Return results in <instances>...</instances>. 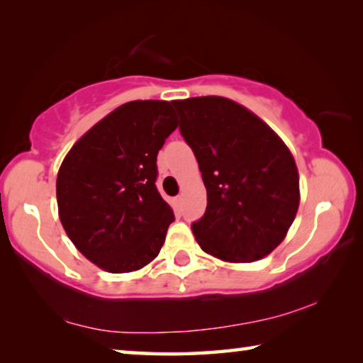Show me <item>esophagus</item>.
I'll return each instance as SVG.
<instances>
[{
    "label": "esophagus",
    "mask_w": 363,
    "mask_h": 363,
    "mask_svg": "<svg viewBox=\"0 0 363 363\" xmlns=\"http://www.w3.org/2000/svg\"><path fill=\"white\" fill-rule=\"evenodd\" d=\"M176 205L179 206V208L182 206V195H177V196H176Z\"/></svg>",
    "instance_id": "1"
}]
</instances>
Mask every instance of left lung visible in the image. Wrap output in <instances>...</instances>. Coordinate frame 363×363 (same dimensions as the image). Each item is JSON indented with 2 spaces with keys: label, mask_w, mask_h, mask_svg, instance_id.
<instances>
[{
  "label": "left lung",
  "mask_w": 363,
  "mask_h": 363,
  "mask_svg": "<svg viewBox=\"0 0 363 363\" xmlns=\"http://www.w3.org/2000/svg\"><path fill=\"white\" fill-rule=\"evenodd\" d=\"M179 131L206 187L192 224L201 250L223 261L253 262L284 240L299 206L294 158L261 118L219 96L173 101Z\"/></svg>",
  "instance_id": "obj_1"
}]
</instances>
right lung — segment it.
<instances>
[{"label": "right lung", "mask_w": 363, "mask_h": 363, "mask_svg": "<svg viewBox=\"0 0 363 363\" xmlns=\"http://www.w3.org/2000/svg\"><path fill=\"white\" fill-rule=\"evenodd\" d=\"M176 128L171 102L123 104L60 164V223L79 253L107 272H133L162 250L174 213L155 186L157 155Z\"/></svg>", "instance_id": "1"}]
</instances>
